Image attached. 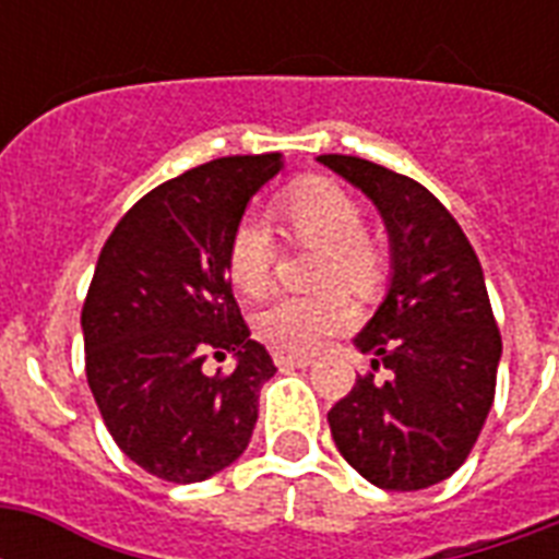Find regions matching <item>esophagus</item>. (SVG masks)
Masks as SVG:
<instances>
[{
	"label": "esophagus",
	"instance_id": "esophagus-1",
	"mask_svg": "<svg viewBox=\"0 0 559 559\" xmlns=\"http://www.w3.org/2000/svg\"><path fill=\"white\" fill-rule=\"evenodd\" d=\"M313 362L310 357H301V354H275V366L278 368H307Z\"/></svg>",
	"mask_w": 559,
	"mask_h": 559
}]
</instances>
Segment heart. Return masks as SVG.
Instances as JSON below:
<instances>
[{
	"label": "heart",
	"instance_id": "b5f03b06",
	"mask_svg": "<svg viewBox=\"0 0 559 559\" xmlns=\"http://www.w3.org/2000/svg\"><path fill=\"white\" fill-rule=\"evenodd\" d=\"M272 214L289 246L316 249L310 284L322 289L281 296L258 313V336L281 354H313L336 333L357 324V305L377 296L385 284L389 258L368 237L366 211L333 179L310 177L275 193ZM278 263V243L261 219L243 217L226 243V272L243 296H263ZM345 286L349 288L344 289Z\"/></svg>",
	"mask_w": 559,
	"mask_h": 559
}]
</instances>
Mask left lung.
<instances>
[{"instance_id":"left-lung-1","label":"left lung","mask_w":559,"mask_h":559,"mask_svg":"<svg viewBox=\"0 0 559 559\" xmlns=\"http://www.w3.org/2000/svg\"><path fill=\"white\" fill-rule=\"evenodd\" d=\"M322 165L366 191L391 237V287L357 336L371 357L328 412L342 459L382 490H424L467 461L493 406L502 333L476 249L420 182L359 156ZM390 377L380 383L372 373Z\"/></svg>"}]
</instances>
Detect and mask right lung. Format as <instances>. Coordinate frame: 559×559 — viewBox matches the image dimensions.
<instances>
[{
    "instance_id": "add662e5",
    "label": "right lung",
    "mask_w": 559,
    "mask_h": 559,
    "mask_svg": "<svg viewBox=\"0 0 559 559\" xmlns=\"http://www.w3.org/2000/svg\"><path fill=\"white\" fill-rule=\"evenodd\" d=\"M281 153L223 156L144 193L100 249L81 328L86 382L112 441L151 476L191 485L243 455L275 373L231 293L226 243ZM235 353L231 372L209 356Z\"/></svg>"
}]
</instances>
